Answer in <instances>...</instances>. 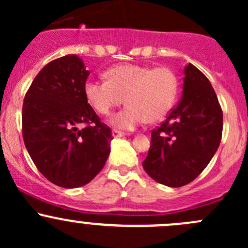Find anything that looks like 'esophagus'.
I'll return each instance as SVG.
<instances>
[{"mask_svg":"<svg viewBox=\"0 0 248 248\" xmlns=\"http://www.w3.org/2000/svg\"><path fill=\"white\" fill-rule=\"evenodd\" d=\"M124 136H126V133H124V132L117 131V129H114V131H112V137H114V138H120V137H124Z\"/></svg>","mask_w":248,"mask_h":248,"instance_id":"1","label":"esophagus"}]
</instances>
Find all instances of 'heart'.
I'll return each mask as SVG.
<instances>
[{
	"mask_svg": "<svg viewBox=\"0 0 248 248\" xmlns=\"http://www.w3.org/2000/svg\"><path fill=\"white\" fill-rule=\"evenodd\" d=\"M108 80L89 79L84 85L87 102L101 115L127 106L111 119L115 127L132 129L147 122H158L170 111L179 90L176 74L168 67L121 64L107 71Z\"/></svg>",
	"mask_w": 248,
	"mask_h": 248,
	"instance_id": "1",
	"label": "heart"
}]
</instances>
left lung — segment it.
<instances>
[{
	"mask_svg": "<svg viewBox=\"0 0 248 248\" xmlns=\"http://www.w3.org/2000/svg\"><path fill=\"white\" fill-rule=\"evenodd\" d=\"M182 98L166 121L151 132L145 171L162 185L193 181L218 149L223 112L209 79L192 63L185 67Z\"/></svg>",
	"mask_w": 248,
	"mask_h": 248,
	"instance_id": "1",
	"label": "left lung"
}]
</instances>
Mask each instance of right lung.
<instances>
[{
	"instance_id": "obj_1",
	"label": "right lung",
	"mask_w": 248,
	"mask_h": 248,
	"mask_svg": "<svg viewBox=\"0 0 248 248\" xmlns=\"http://www.w3.org/2000/svg\"><path fill=\"white\" fill-rule=\"evenodd\" d=\"M89 76L77 55L52 60L34 78L22 104V138L32 161L64 188L89 184L110 152L111 129L84 93Z\"/></svg>"
}]
</instances>
